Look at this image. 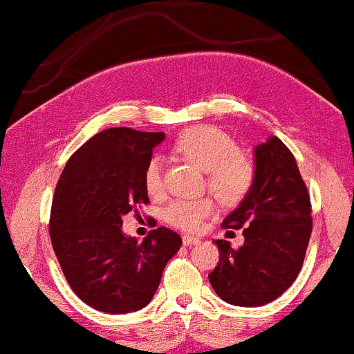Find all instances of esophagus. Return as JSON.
I'll return each instance as SVG.
<instances>
[{"label": "esophagus", "instance_id": "obj_1", "mask_svg": "<svg viewBox=\"0 0 354 354\" xmlns=\"http://www.w3.org/2000/svg\"><path fill=\"white\" fill-rule=\"evenodd\" d=\"M196 243H200V238H196V236H189V234H185V236H183V245H185V246L196 245Z\"/></svg>", "mask_w": 354, "mask_h": 354}]
</instances>
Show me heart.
Returning a JSON list of instances; mask_svg holds the SVG:
<instances>
[{
	"label": "heart",
	"instance_id": "1",
	"mask_svg": "<svg viewBox=\"0 0 354 354\" xmlns=\"http://www.w3.org/2000/svg\"><path fill=\"white\" fill-rule=\"evenodd\" d=\"M173 149L189 163L206 171L208 186L223 203L236 205L245 200L254 185L253 161L239 153L236 141L216 126L203 124L186 129L174 141ZM145 188L149 196L160 198L165 193L163 161L153 156L143 173ZM214 211L213 198L173 200L165 208L163 218L168 225L183 231H196L203 219Z\"/></svg>",
	"mask_w": 354,
	"mask_h": 354
}]
</instances>
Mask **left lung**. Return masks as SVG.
<instances>
[{"instance_id":"1","label":"left lung","mask_w":354,"mask_h":354,"mask_svg":"<svg viewBox=\"0 0 354 354\" xmlns=\"http://www.w3.org/2000/svg\"><path fill=\"white\" fill-rule=\"evenodd\" d=\"M254 185L223 228H243L238 250L216 239L219 263L208 274L223 301L261 306L281 296L301 271L310 243L311 203L293 153L270 136L254 148Z\"/></svg>"}]
</instances>
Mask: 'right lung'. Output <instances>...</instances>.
Listing matches in <instances>:
<instances>
[{"label":"right lung","instance_id":"add662e5","mask_svg":"<svg viewBox=\"0 0 354 354\" xmlns=\"http://www.w3.org/2000/svg\"><path fill=\"white\" fill-rule=\"evenodd\" d=\"M165 133L109 128L73 153L51 205L50 236L64 278L95 310L123 315L153 299L181 238L156 228L138 243L123 216L148 205L143 173Z\"/></svg>","mask_w":354,"mask_h":354}]
</instances>
